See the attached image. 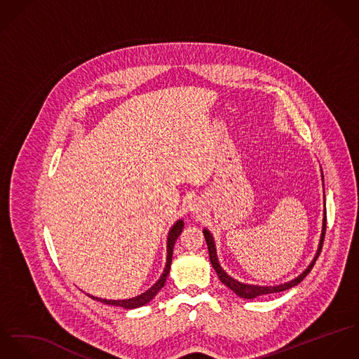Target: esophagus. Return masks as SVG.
<instances>
[{
	"label": "esophagus",
	"mask_w": 359,
	"mask_h": 359,
	"mask_svg": "<svg viewBox=\"0 0 359 359\" xmlns=\"http://www.w3.org/2000/svg\"><path fill=\"white\" fill-rule=\"evenodd\" d=\"M190 210H193V212H198V205L196 203V201H194V203H191V205H190Z\"/></svg>",
	"instance_id": "obj_1"
}]
</instances>
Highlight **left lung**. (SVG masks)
<instances>
[{
  "mask_svg": "<svg viewBox=\"0 0 359 359\" xmlns=\"http://www.w3.org/2000/svg\"><path fill=\"white\" fill-rule=\"evenodd\" d=\"M320 177H322V186H323V175H322V169H320ZM325 230H326V208H325V189H323V217H322V230H320V237H319L318 248L317 252L311 260V263L307 266V269L297 277H294L287 282L279 283V285H253V283H245V282H239L238 279L233 278L231 276H229L223 267L219 263L217 259V250H216V245H215V238L212 236V233L208 229H203V236L205 241L208 245V250H209V259L212 263V267L215 269L216 274L219 276V279L227 286L230 287L237 296L242 299H255L257 296H263V294H270V293H277V292H283L286 289H290L296 285H299L303 279L307 277V274L313 270L317 259H318L320 249H322V243L325 238Z\"/></svg>",
  "mask_w": 359,
  "mask_h": 359,
  "instance_id": "1",
  "label": "left lung"
}]
</instances>
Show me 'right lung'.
<instances>
[{
    "instance_id": "right-lung-1",
    "label": "right lung",
    "mask_w": 359,
    "mask_h": 359,
    "mask_svg": "<svg viewBox=\"0 0 359 359\" xmlns=\"http://www.w3.org/2000/svg\"><path fill=\"white\" fill-rule=\"evenodd\" d=\"M183 227H184V222L182 219H179L169 230L168 233V239H166V263H165V269L161 274L158 280L151 286L149 287L146 292L135 296V297H130V299H123V300H107V299H102V297H96V296H92L88 293L89 297H92L93 300H97V302H102V303H106L109 306H117V307H122L125 310H133V309H137V307H142L147 303H150L156 296L157 293L160 292L161 289L165 285V280L166 277L170 271V263H172V255H173V246H175V242L177 237L182 234L183 231Z\"/></svg>"
}]
</instances>
